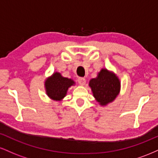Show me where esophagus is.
Returning a JSON list of instances; mask_svg holds the SVG:
<instances>
[{
    "label": "esophagus",
    "instance_id": "esophagus-1",
    "mask_svg": "<svg viewBox=\"0 0 158 158\" xmlns=\"http://www.w3.org/2000/svg\"><path fill=\"white\" fill-rule=\"evenodd\" d=\"M78 82H79V85H84L86 83V80H85V79H84V78H79L78 79Z\"/></svg>",
    "mask_w": 158,
    "mask_h": 158
}]
</instances>
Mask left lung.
<instances>
[{"label":"left lung","mask_w":158,"mask_h":158,"mask_svg":"<svg viewBox=\"0 0 158 158\" xmlns=\"http://www.w3.org/2000/svg\"><path fill=\"white\" fill-rule=\"evenodd\" d=\"M89 85L94 97L102 106L111 102L118 95L120 88L118 78L106 69H102L97 78L91 79Z\"/></svg>","instance_id":"obj_1"}]
</instances>
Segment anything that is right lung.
<instances>
[{"instance_id": "add662e5", "label": "right lung", "mask_w": 158, "mask_h": 158, "mask_svg": "<svg viewBox=\"0 0 158 158\" xmlns=\"http://www.w3.org/2000/svg\"><path fill=\"white\" fill-rule=\"evenodd\" d=\"M74 84L70 79L61 77L59 73H55L45 81L47 94L54 100H61L65 97L69 87Z\"/></svg>"}]
</instances>
